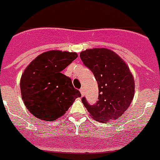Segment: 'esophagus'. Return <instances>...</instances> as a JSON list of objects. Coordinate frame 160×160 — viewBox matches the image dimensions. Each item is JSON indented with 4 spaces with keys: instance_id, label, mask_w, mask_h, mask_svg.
Here are the masks:
<instances>
[{
    "instance_id": "34e87169",
    "label": "esophagus",
    "mask_w": 160,
    "mask_h": 160,
    "mask_svg": "<svg viewBox=\"0 0 160 160\" xmlns=\"http://www.w3.org/2000/svg\"><path fill=\"white\" fill-rule=\"evenodd\" d=\"M80 93H81V96H84V95H85V90H84V89L80 88Z\"/></svg>"
}]
</instances>
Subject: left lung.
<instances>
[{
  "label": "left lung",
  "mask_w": 160,
  "mask_h": 160,
  "mask_svg": "<svg viewBox=\"0 0 160 160\" xmlns=\"http://www.w3.org/2000/svg\"><path fill=\"white\" fill-rule=\"evenodd\" d=\"M83 64L95 75L99 98L90 105L83 97V104L95 120L104 122L117 120L128 108L134 96L133 76L122 58L107 48H92L80 54Z\"/></svg>",
  "instance_id": "1"
}]
</instances>
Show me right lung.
Listing matches in <instances>:
<instances>
[{"label": "right lung", "mask_w": 160, "mask_h": 160, "mask_svg": "<svg viewBox=\"0 0 160 160\" xmlns=\"http://www.w3.org/2000/svg\"><path fill=\"white\" fill-rule=\"evenodd\" d=\"M77 57L76 53L48 51L34 58L25 69L21 77V94L35 118L55 121L81 96L74 88L71 79L61 73Z\"/></svg>", "instance_id": "obj_1"}]
</instances>
